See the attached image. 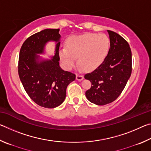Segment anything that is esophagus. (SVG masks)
Segmentation results:
<instances>
[{
	"label": "esophagus",
	"mask_w": 151,
	"mask_h": 151,
	"mask_svg": "<svg viewBox=\"0 0 151 151\" xmlns=\"http://www.w3.org/2000/svg\"><path fill=\"white\" fill-rule=\"evenodd\" d=\"M83 78H84V77H83V75H78V74H77V75H76V80H77V81H81V80H83Z\"/></svg>",
	"instance_id": "esophagus-1"
}]
</instances>
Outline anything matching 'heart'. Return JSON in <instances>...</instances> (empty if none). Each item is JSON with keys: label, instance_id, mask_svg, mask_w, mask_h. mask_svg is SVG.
Segmentation results:
<instances>
[{"label": "heart", "instance_id": "1", "mask_svg": "<svg viewBox=\"0 0 151 151\" xmlns=\"http://www.w3.org/2000/svg\"><path fill=\"white\" fill-rule=\"evenodd\" d=\"M109 50L110 40L106 35L86 33L68 38L66 47L59 51V57L66 69H72L78 57L82 66L92 71L101 65Z\"/></svg>", "mask_w": 151, "mask_h": 151}]
</instances>
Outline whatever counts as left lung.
Instances as JSON below:
<instances>
[{
    "label": "left lung",
    "instance_id": "8db88e82",
    "mask_svg": "<svg viewBox=\"0 0 151 151\" xmlns=\"http://www.w3.org/2000/svg\"><path fill=\"white\" fill-rule=\"evenodd\" d=\"M108 32L111 44L108 55L100 66L85 75L91 83V87L85 93L86 98L97 105L115 101L132 73V53L129 43L117 33Z\"/></svg>",
    "mask_w": 151,
    "mask_h": 151
}]
</instances>
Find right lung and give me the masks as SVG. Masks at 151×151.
<instances>
[{"label":"right lung","instance_id":"right-lung-1","mask_svg":"<svg viewBox=\"0 0 151 151\" xmlns=\"http://www.w3.org/2000/svg\"><path fill=\"white\" fill-rule=\"evenodd\" d=\"M59 29H45L30 36L20 48L18 72L25 91L38 105L55 108L63 103L67 86L75 80V74L59 66ZM55 40L58 43L55 55L51 60L38 63L36 55L42 53L46 43Z\"/></svg>","mask_w":151,"mask_h":151}]
</instances>
